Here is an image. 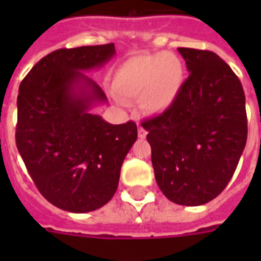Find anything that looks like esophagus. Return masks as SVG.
<instances>
[{
  "mask_svg": "<svg viewBox=\"0 0 261 261\" xmlns=\"http://www.w3.org/2000/svg\"><path fill=\"white\" fill-rule=\"evenodd\" d=\"M146 134H147V131L145 130L142 126H139L138 127V137H139V138H141V139L146 138Z\"/></svg>",
  "mask_w": 261,
  "mask_h": 261,
  "instance_id": "obj_1",
  "label": "esophagus"
}]
</instances>
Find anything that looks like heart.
Masks as SVG:
<instances>
[{
	"label": "heart",
	"instance_id": "heart-1",
	"mask_svg": "<svg viewBox=\"0 0 261 261\" xmlns=\"http://www.w3.org/2000/svg\"><path fill=\"white\" fill-rule=\"evenodd\" d=\"M184 84V66L171 53L134 55L118 67L114 89L119 101L139 100L149 115L167 112Z\"/></svg>",
	"mask_w": 261,
	"mask_h": 261
}]
</instances>
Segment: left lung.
Segmentation results:
<instances>
[{
    "label": "left lung",
    "instance_id": "8db88e82",
    "mask_svg": "<svg viewBox=\"0 0 261 261\" xmlns=\"http://www.w3.org/2000/svg\"><path fill=\"white\" fill-rule=\"evenodd\" d=\"M190 77L173 106L142 123L155 181L171 202L200 206L230 181L247 143L245 94L215 53L178 47Z\"/></svg>",
    "mask_w": 261,
    "mask_h": 261
}]
</instances>
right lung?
Masks as SVG:
<instances>
[{"label": "right lung", "mask_w": 261, "mask_h": 261, "mask_svg": "<svg viewBox=\"0 0 261 261\" xmlns=\"http://www.w3.org/2000/svg\"><path fill=\"white\" fill-rule=\"evenodd\" d=\"M115 54L114 43L53 51L18 88V153L40 194L61 210L89 213L110 202L138 137L134 122L111 124L92 112L107 96L85 73Z\"/></svg>", "instance_id": "1"}]
</instances>
